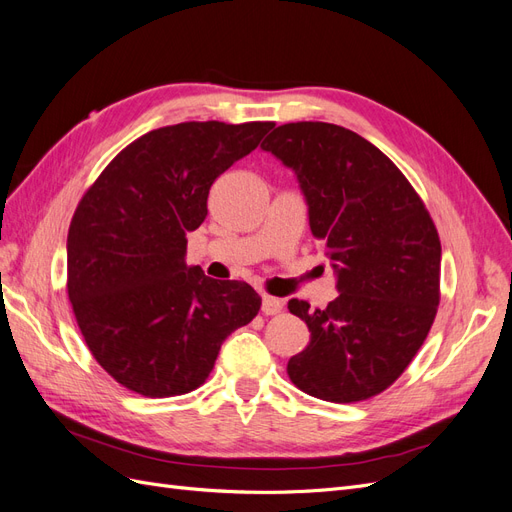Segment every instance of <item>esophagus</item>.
Instances as JSON below:
<instances>
[{
	"label": "esophagus",
	"mask_w": 512,
	"mask_h": 512,
	"mask_svg": "<svg viewBox=\"0 0 512 512\" xmlns=\"http://www.w3.org/2000/svg\"><path fill=\"white\" fill-rule=\"evenodd\" d=\"M282 309H284V301L282 299L269 297V294H265V297H262V314H265V316L280 314Z\"/></svg>",
	"instance_id": "obj_1"
}]
</instances>
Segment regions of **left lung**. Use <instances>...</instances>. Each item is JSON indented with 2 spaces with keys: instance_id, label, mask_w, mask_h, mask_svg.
I'll return each mask as SVG.
<instances>
[{
  "instance_id": "8db88e82",
  "label": "left lung",
  "mask_w": 512,
  "mask_h": 512,
  "mask_svg": "<svg viewBox=\"0 0 512 512\" xmlns=\"http://www.w3.org/2000/svg\"><path fill=\"white\" fill-rule=\"evenodd\" d=\"M260 147L294 170L309 228L337 273L339 297L324 309L288 301L312 333L288 361V376L333 404L374 397L404 374L436 318V224L404 173L352 130L284 123Z\"/></svg>"
}]
</instances>
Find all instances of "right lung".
Wrapping results in <instances>:
<instances>
[{
  "mask_svg": "<svg viewBox=\"0 0 512 512\" xmlns=\"http://www.w3.org/2000/svg\"><path fill=\"white\" fill-rule=\"evenodd\" d=\"M273 121H185L119 151L68 230V297L108 376L145 397L203 384L224 339L252 322L258 292L185 265L213 181L254 151Z\"/></svg>",
  "mask_w": 512,
  "mask_h": 512,
  "instance_id": "1",
  "label": "right lung"
}]
</instances>
